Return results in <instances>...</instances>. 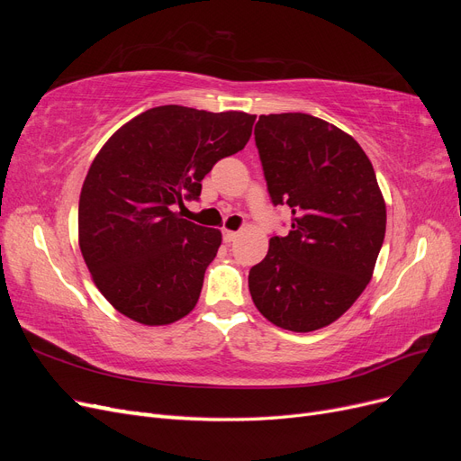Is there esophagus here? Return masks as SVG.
Returning <instances> with one entry per match:
<instances>
[{
    "instance_id": "34e87169",
    "label": "esophagus",
    "mask_w": 461,
    "mask_h": 461,
    "mask_svg": "<svg viewBox=\"0 0 461 461\" xmlns=\"http://www.w3.org/2000/svg\"><path fill=\"white\" fill-rule=\"evenodd\" d=\"M236 236H239V232L236 230H229V229H222V240L225 242H232Z\"/></svg>"
}]
</instances>
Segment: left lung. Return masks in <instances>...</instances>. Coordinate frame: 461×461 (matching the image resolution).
I'll use <instances>...</instances> for the list:
<instances>
[{
  "mask_svg": "<svg viewBox=\"0 0 461 461\" xmlns=\"http://www.w3.org/2000/svg\"><path fill=\"white\" fill-rule=\"evenodd\" d=\"M254 134L271 202L292 209V230L273 236L249 269V294L276 327L323 329L371 281L386 230L383 192L366 151L323 119L259 115Z\"/></svg>",
  "mask_w": 461,
  "mask_h": 461,
  "instance_id": "8db88e82",
  "label": "left lung"
}]
</instances>
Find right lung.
<instances>
[{
	"label": "right lung",
	"instance_id": "add662e5",
	"mask_svg": "<svg viewBox=\"0 0 461 461\" xmlns=\"http://www.w3.org/2000/svg\"><path fill=\"white\" fill-rule=\"evenodd\" d=\"M254 121L244 111L153 107L94 158L78 202V244L94 285L119 313L159 327L198 303L222 236L175 205L198 200L203 176L248 144Z\"/></svg>",
	"mask_w": 461,
	"mask_h": 461
}]
</instances>
